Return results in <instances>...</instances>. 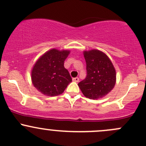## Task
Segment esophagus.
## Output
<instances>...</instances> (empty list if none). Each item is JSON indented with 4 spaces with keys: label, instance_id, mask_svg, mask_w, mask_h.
I'll return each instance as SVG.
<instances>
[{
    "label": "esophagus",
    "instance_id": "34e87169",
    "mask_svg": "<svg viewBox=\"0 0 146 146\" xmlns=\"http://www.w3.org/2000/svg\"><path fill=\"white\" fill-rule=\"evenodd\" d=\"M73 81L78 82L79 81V78H78V77H76V78H73Z\"/></svg>",
    "mask_w": 146,
    "mask_h": 146
}]
</instances>
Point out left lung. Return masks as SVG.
<instances>
[{
  "label": "left lung",
  "instance_id": "left-lung-1",
  "mask_svg": "<svg viewBox=\"0 0 146 146\" xmlns=\"http://www.w3.org/2000/svg\"><path fill=\"white\" fill-rule=\"evenodd\" d=\"M87 76L78 83L82 94L91 100L105 96L116 83V70L109 57L97 49L85 51Z\"/></svg>",
  "mask_w": 146,
  "mask_h": 146
}]
</instances>
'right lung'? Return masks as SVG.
Listing matches in <instances>:
<instances>
[{"label":"right lung","instance_id":"obj_1","mask_svg":"<svg viewBox=\"0 0 146 146\" xmlns=\"http://www.w3.org/2000/svg\"><path fill=\"white\" fill-rule=\"evenodd\" d=\"M70 51L49 50L42 56L32 70L34 86L47 96H57L64 92L72 81L69 72L64 67V61Z\"/></svg>","mask_w":146,"mask_h":146}]
</instances>
